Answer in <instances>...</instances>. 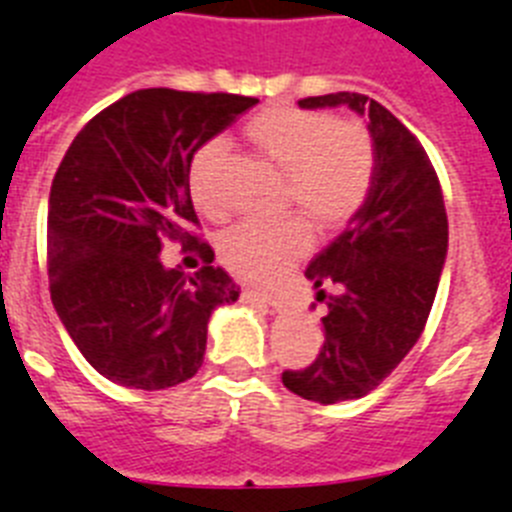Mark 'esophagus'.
Masks as SVG:
<instances>
[{
    "instance_id": "esophagus-1",
    "label": "esophagus",
    "mask_w": 512,
    "mask_h": 512,
    "mask_svg": "<svg viewBox=\"0 0 512 512\" xmlns=\"http://www.w3.org/2000/svg\"><path fill=\"white\" fill-rule=\"evenodd\" d=\"M243 298L246 300H259V303H266L272 305L274 310H282L285 308V303H282V298L279 295H274V292H261V290H246L243 292Z\"/></svg>"
}]
</instances>
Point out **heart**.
<instances>
[{
	"label": "heart",
	"instance_id": "1",
	"mask_svg": "<svg viewBox=\"0 0 512 512\" xmlns=\"http://www.w3.org/2000/svg\"><path fill=\"white\" fill-rule=\"evenodd\" d=\"M243 137L266 163L285 173V207H298L321 233L347 225L373 189L375 147L360 121L274 106L256 113ZM222 152L220 142H207L189 165L191 202L212 220L225 214V202L214 186ZM310 240V225L298 214L279 222H243L220 238V259L240 277L264 282L303 259Z\"/></svg>",
	"mask_w": 512,
	"mask_h": 512
}]
</instances>
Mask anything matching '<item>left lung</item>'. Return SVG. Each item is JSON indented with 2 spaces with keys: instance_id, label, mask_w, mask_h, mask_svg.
Segmentation results:
<instances>
[{
  "instance_id": "1",
  "label": "left lung",
  "mask_w": 512,
  "mask_h": 512,
  "mask_svg": "<svg viewBox=\"0 0 512 512\" xmlns=\"http://www.w3.org/2000/svg\"><path fill=\"white\" fill-rule=\"evenodd\" d=\"M298 106L352 108L368 119L375 147L368 199L305 269L329 308L321 352L308 368L282 373L292 393L336 404L381 386L425 331L448 253V217L425 147L378 100L331 93ZM326 284L337 287L334 296Z\"/></svg>"
}]
</instances>
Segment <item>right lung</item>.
Instances as JSON below:
<instances>
[{
	"label": "right lung",
	"instance_id": "1",
	"mask_svg": "<svg viewBox=\"0 0 512 512\" xmlns=\"http://www.w3.org/2000/svg\"><path fill=\"white\" fill-rule=\"evenodd\" d=\"M259 103L150 87L124 95L69 144L48 196V287L72 342L103 378L160 391L194 378L214 308L235 282L189 233L194 152ZM168 239L199 250V273L168 270Z\"/></svg>",
	"mask_w": 512,
	"mask_h": 512
}]
</instances>
